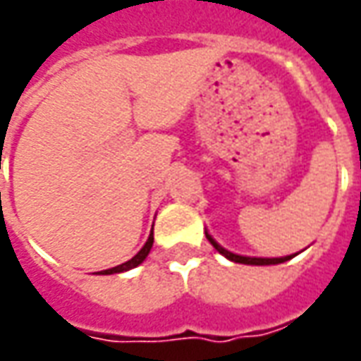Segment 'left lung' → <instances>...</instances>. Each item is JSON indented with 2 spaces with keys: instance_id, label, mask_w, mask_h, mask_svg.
Listing matches in <instances>:
<instances>
[{
  "instance_id": "8db88e82",
  "label": "left lung",
  "mask_w": 361,
  "mask_h": 361,
  "mask_svg": "<svg viewBox=\"0 0 361 361\" xmlns=\"http://www.w3.org/2000/svg\"><path fill=\"white\" fill-rule=\"evenodd\" d=\"M206 238H208V242L212 243L214 247L218 250V252L222 253L224 257H228L230 261H235V263H245V265H277V263H283V261H289L293 255H287V257H273V259H267V257H243V255H235V253L228 252V250H224L222 245H218V243L214 242L212 238L206 233Z\"/></svg>"
}]
</instances>
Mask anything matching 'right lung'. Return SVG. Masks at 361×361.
<instances>
[{
    "label": "right lung",
    "instance_id": "add662e5",
    "mask_svg": "<svg viewBox=\"0 0 361 361\" xmlns=\"http://www.w3.org/2000/svg\"><path fill=\"white\" fill-rule=\"evenodd\" d=\"M151 245H153V232H151V235H149L147 243L141 247V252H139L135 257H131V259L126 261V263H121V265H118V267L100 271V273L102 275H111V273H123V271H129V269H133V267H137L139 263H143V259L149 255V252H151Z\"/></svg>",
    "mask_w": 361,
    "mask_h": 361
}]
</instances>
